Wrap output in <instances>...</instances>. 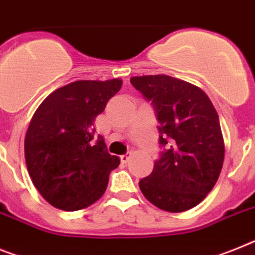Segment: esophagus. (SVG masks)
<instances>
[{
	"mask_svg": "<svg viewBox=\"0 0 255 255\" xmlns=\"http://www.w3.org/2000/svg\"><path fill=\"white\" fill-rule=\"evenodd\" d=\"M130 157H131V152H128V153L125 154H121V156H120V160H121L123 164H126V162L130 160Z\"/></svg>",
	"mask_w": 255,
	"mask_h": 255,
	"instance_id": "34e87169",
	"label": "esophagus"
}]
</instances>
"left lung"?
Instances as JSON below:
<instances>
[{
	"label": "left lung",
	"mask_w": 255,
	"mask_h": 255,
	"mask_svg": "<svg viewBox=\"0 0 255 255\" xmlns=\"http://www.w3.org/2000/svg\"><path fill=\"white\" fill-rule=\"evenodd\" d=\"M151 102L162 147L148 177L139 182L144 197L165 212L180 213L205 199L221 174L225 143L218 113L200 88L166 75L131 77Z\"/></svg>",
	"instance_id": "8db88e82"
}]
</instances>
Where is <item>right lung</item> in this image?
I'll return each mask as SVG.
<instances>
[{
	"mask_svg": "<svg viewBox=\"0 0 255 255\" xmlns=\"http://www.w3.org/2000/svg\"><path fill=\"white\" fill-rule=\"evenodd\" d=\"M121 86L117 78L75 81L56 89L34 112L24 140L25 164L50 205L75 212L106 192L120 158L108 153L103 136L94 140V121Z\"/></svg>",
	"mask_w": 255,
	"mask_h": 255,
	"instance_id": "1",
	"label": "right lung"
}]
</instances>
